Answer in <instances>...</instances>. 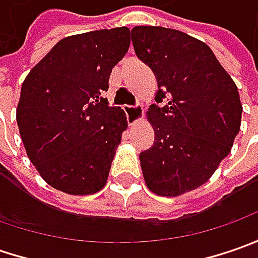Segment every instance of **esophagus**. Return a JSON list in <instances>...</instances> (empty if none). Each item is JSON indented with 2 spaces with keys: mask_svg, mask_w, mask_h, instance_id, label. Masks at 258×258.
Listing matches in <instances>:
<instances>
[{
  "mask_svg": "<svg viewBox=\"0 0 258 258\" xmlns=\"http://www.w3.org/2000/svg\"><path fill=\"white\" fill-rule=\"evenodd\" d=\"M124 112L127 114L129 124L138 123L144 117V106L136 104V106H124Z\"/></svg>",
  "mask_w": 258,
  "mask_h": 258,
  "instance_id": "34e87169",
  "label": "esophagus"
}]
</instances>
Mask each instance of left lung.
<instances>
[{
    "label": "left lung",
    "mask_w": 258,
    "mask_h": 258,
    "mask_svg": "<svg viewBox=\"0 0 258 258\" xmlns=\"http://www.w3.org/2000/svg\"><path fill=\"white\" fill-rule=\"evenodd\" d=\"M136 55L154 72L156 103L148 109L154 146L139 155L146 186L179 197L205 183L240 132L238 89L208 45L182 31L132 28Z\"/></svg>",
    "instance_id": "8db88e82"
}]
</instances>
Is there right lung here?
<instances>
[{
	"mask_svg": "<svg viewBox=\"0 0 258 258\" xmlns=\"http://www.w3.org/2000/svg\"><path fill=\"white\" fill-rule=\"evenodd\" d=\"M129 44L127 27L70 35L25 77L17 124L30 161L58 191L89 195L106 185L127 119L103 93Z\"/></svg>",
	"mask_w": 258,
	"mask_h": 258,
	"instance_id": "add662e5",
	"label": "right lung"
}]
</instances>
